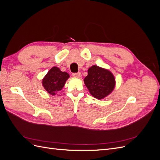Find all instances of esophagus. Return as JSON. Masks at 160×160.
<instances>
[{
	"label": "esophagus",
	"instance_id": "34e87169",
	"mask_svg": "<svg viewBox=\"0 0 160 160\" xmlns=\"http://www.w3.org/2000/svg\"><path fill=\"white\" fill-rule=\"evenodd\" d=\"M72 76L75 77H77V78H80V77H81V73L80 72H75V73L72 74Z\"/></svg>",
	"mask_w": 160,
	"mask_h": 160
}]
</instances>
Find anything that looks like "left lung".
<instances>
[{"mask_svg":"<svg viewBox=\"0 0 160 160\" xmlns=\"http://www.w3.org/2000/svg\"><path fill=\"white\" fill-rule=\"evenodd\" d=\"M84 83L89 93L95 98L102 99L112 92L115 86V79L112 72L98 65L89 68Z\"/></svg>","mask_w":160,"mask_h":160,"instance_id":"obj_1","label":"left lung"}]
</instances>
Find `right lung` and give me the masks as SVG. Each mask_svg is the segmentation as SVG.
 I'll return each instance as SVG.
<instances>
[{
  "label": "right lung",
  "instance_id": "1",
  "mask_svg": "<svg viewBox=\"0 0 160 160\" xmlns=\"http://www.w3.org/2000/svg\"><path fill=\"white\" fill-rule=\"evenodd\" d=\"M69 77V75L67 72L61 71L59 67H53L42 79V84L48 93L55 95L56 92L63 88Z\"/></svg>",
  "mask_w": 160,
  "mask_h": 160
}]
</instances>
